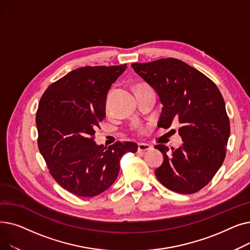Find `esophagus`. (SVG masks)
Here are the masks:
<instances>
[{
    "label": "esophagus",
    "instance_id": "34e87169",
    "mask_svg": "<svg viewBox=\"0 0 250 250\" xmlns=\"http://www.w3.org/2000/svg\"><path fill=\"white\" fill-rule=\"evenodd\" d=\"M152 147L149 145V144H145V143H140L138 145V151L139 152H146L151 150Z\"/></svg>",
    "mask_w": 250,
    "mask_h": 250
}]
</instances>
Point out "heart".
Wrapping results in <instances>:
<instances>
[{
  "label": "heart",
  "mask_w": 250,
  "mask_h": 250,
  "mask_svg": "<svg viewBox=\"0 0 250 250\" xmlns=\"http://www.w3.org/2000/svg\"><path fill=\"white\" fill-rule=\"evenodd\" d=\"M145 84H138L137 86H136V88H138V87H141V86H144Z\"/></svg>",
  "instance_id": "b5f03b06"
}]
</instances>
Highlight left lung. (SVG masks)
I'll return each mask as SVG.
<instances>
[{"instance_id":"8db88e82","label":"left lung","mask_w":250,"mask_h":250,"mask_svg":"<svg viewBox=\"0 0 250 250\" xmlns=\"http://www.w3.org/2000/svg\"><path fill=\"white\" fill-rule=\"evenodd\" d=\"M134 71L158 94L163 104L158 126L174 123L183 144L167 155L163 144L155 148L164 161L155 175L168 189L190 194L212 180L226 156L230 122L216 84L206 75L177 59L132 63Z\"/></svg>"}]
</instances>
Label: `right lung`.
I'll return each mask as SVG.
<instances>
[{"label": "right lung", "instance_id": "right-lung-1", "mask_svg": "<svg viewBox=\"0 0 250 250\" xmlns=\"http://www.w3.org/2000/svg\"><path fill=\"white\" fill-rule=\"evenodd\" d=\"M126 64L76 69L49 85L36 111L38 149L59 185L73 194L92 198L106 190L120 172L133 142L97 146L94 134L105 117L107 92Z\"/></svg>", "mask_w": 250, "mask_h": 250}]
</instances>
